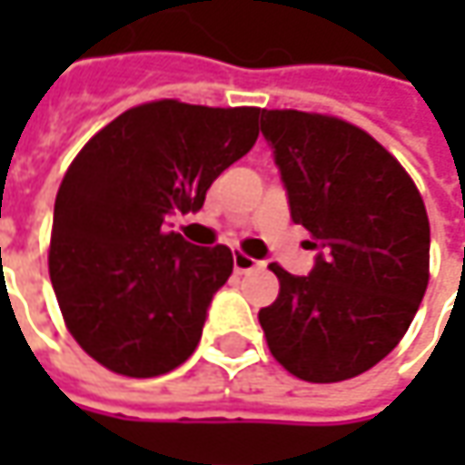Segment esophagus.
<instances>
[{
	"instance_id": "1",
	"label": "esophagus",
	"mask_w": 465,
	"mask_h": 465,
	"mask_svg": "<svg viewBox=\"0 0 465 465\" xmlns=\"http://www.w3.org/2000/svg\"><path fill=\"white\" fill-rule=\"evenodd\" d=\"M232 266H235V272L238 274H245V272H253V269H259L263 266L259 259H251V256H245V253H235L232 256Z\"/></svg>"
}]
</instances>
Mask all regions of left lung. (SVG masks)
Instances as JSON below:
<instances>
[{"label": "left lung", "mask_w": 465, "mask_h": 465, "mask_svg": "<svg viewBox=\"0 0 465 465\" xmlns=\"http://www.w3.org/2000/svg\"><path fill=\"white\" fill-rule=\"evenodd\" d=\"M290 214L318 251L308 277L272 263L259 311L274 360L308 383L349 381L401 341L430 282V220L401 163L347 121L263 111Z\"/></svg>", "instance_id": "8db88e82"}]
</instances>
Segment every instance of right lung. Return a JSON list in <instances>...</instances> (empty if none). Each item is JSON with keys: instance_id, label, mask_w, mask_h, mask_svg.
Returning a JSON list of instances; mask_svg holds the SVG:
<instances>
[{"instance_id": "right-lung-1", "label": "right lung", "mask_w": 465, "mask_h": 465, "mask_svg": "<svg viewBox=\"0 0 465 465\" xmlns=\"http://www.w3.org/2000/svg\"><path fill=\"white\" fill-rule=\"evenodd\" d=\"M261 114L154 100L114 118L69 165L48 274L66 329L95 362L154 378L193 354L232 253L165 223L204 206L214 178L256 144Z\"/></svg>"}]
</instances>
